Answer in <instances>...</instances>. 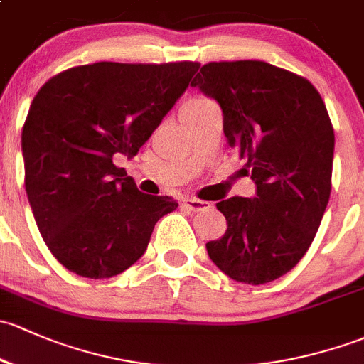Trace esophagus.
<instances>
[{
  "label": "esophagus",
  "instance_id": "34e87169",
  "mask_svg": "<svg viewBox=\"0 0 364 364\" xmlns=\"http://www.w3.org/2000/svg\"><path fill=\"white\" fill-rule=\"evenodd\" d=\"M182 207L191 210V212H201V210H207L210 208V203H207V201H201V200H183L182 201Z\"/></svg>",
  "mask_w": 364,
  "mask_h": 364
}]
</instances>
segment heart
I'll return each mask as SVG.
<instances>
[{
    "label": "heart",
    "instance_id": "heart-1",
    "mask_svg": "<svg viewBox=\"0 0 364 364\" xmlns=\"http://www.w3.org/2000/svg\"><path fill=\"white\" fill-rule=\"evenodd\" d=\"M208 103H212V101H208L207 98H191L183 103L182 108H200V107H205V105H208Z\"/></svg>",
    "mask_w": 364,
    "mask_h": 364
}]
</instances>
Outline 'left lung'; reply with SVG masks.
<instances>
[{"label":"left lung","instance_id":"left-lung-1","mask_svg":"<svg viewBox=\"0 0 364 364\" xmlns=\"http://www.w3.org/2000/svg\"><path fill=\"white\" fill-rule=\"evenodd\" d=\"M191 85L220 105L224 134L247 159L256 196L217 203L226 233L210 259L237 282H272L314 242L331 193L335 133L317 89L264 61L201 66Z\"/></svg>","mask_w":364,"mask_h":364}]
</instances>
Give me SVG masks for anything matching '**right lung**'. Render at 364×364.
I'll return each mask as SVG.
<instances>
[{"instance_id": "obj_1", "label": "right lung", "mask_w": 364, "mask_h": 364, "mask_svg": "<svg viewBox=\"0 0 364 364\" xmlns=\"http://www.w3.org/2000/svg\"><path fill=\"white\" fill-rule=\"evenodd\" d=\"M198 68L101 61L61 71L36 92L22 127L24 186L40 235L66 269L119 275L178 207L138 191L114 156H136Z\"/></svg>"}]
</instances>
